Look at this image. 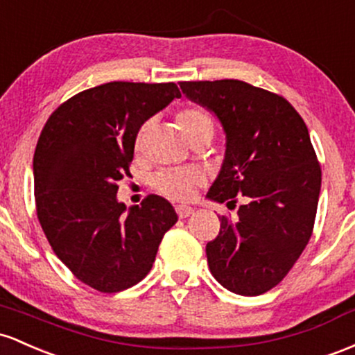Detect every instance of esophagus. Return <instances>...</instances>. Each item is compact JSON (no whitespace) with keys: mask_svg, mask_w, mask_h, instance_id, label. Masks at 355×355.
Here are the masks:
<instances>
[{"mask_svg":"<svg viewBox=\"0 0 355 355\" xmlns=\"http://www.w3.org/2000/svg\"><path fill=\"white\" fill-rule=\"evenodd\" d=\"M176 213L179 218H188L191 214L194 213V209L191 208V206H186V205H178L176 206Z\"/></svg>","mask_w":355,"mask_h":355,"instance_id":"34e87169","label":"esophagus"}]
</instances>
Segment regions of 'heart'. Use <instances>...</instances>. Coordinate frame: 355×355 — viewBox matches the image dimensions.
<instances>
[{
	"label": "heart",
	"instance_id": "b5f03b06",
	"mask_svg": "<svg viewBox=\"0 0 355 355\" xmlns=\"http://www.w3.org/2000/svg\"><path fill=\"white\" fill-rule=\"evenodd\" d=\"M179 129L182 130L184 137L191 142L198 135H213V121L206 110L199 107H188L178 114ZM149 122L141 127L137 137H135V146L142 144V139L147 132ZM205 182V176L196 169H166L154 176V188L159 193L171 199L178 201H188L194 196L198 186Z\"/></svg>",
	"mask_w": 355,
	"mask_h": 355
}]
</instances>
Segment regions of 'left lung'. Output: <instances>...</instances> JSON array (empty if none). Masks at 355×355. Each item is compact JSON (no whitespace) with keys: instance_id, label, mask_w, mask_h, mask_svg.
<instances>
[{"instance_id":"8db88e82","label":"left lung","mask_w":355,"mask_h":355,"mask_svg":"<svg viewBox=\"0 0 355 355\" xmlns=\"http://www.w3.org/2000/svg\"><path fill=\"white\" fill-rule=\"evenodd\" d=\"M182 94L220 121L225 159L206 198L236 205L206 245L213 277L254 297L280 284L312 236L322 171L304 119L280 95L241 80L181 82Z\"/></svg>"}]
</instances>
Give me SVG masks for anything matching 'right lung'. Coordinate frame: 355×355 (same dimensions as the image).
I'll return each mask as SVG.
<instances>
[{
    "label": "right lung",
    "mask_w": 355,
    "mask_h": 355,
    "mask_svg": "<svg viewBox=\"0 0 355 355\" xmlns=\"http://www.w3.org/2000/svg\"><path fill=\"white\" fill-rule=\"evenodd\" d=\"M179 97L173 82L103 83L62 103L40 134L33 156L40 225L62 263L98 292L139 284L176 225L173 205L156 194L127 209L117 182L130 174L142 124Z\"/></svg>",
    "instance_id": "1"
}]
</instances>
